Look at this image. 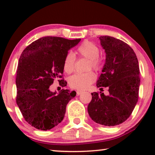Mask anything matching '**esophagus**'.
Segmentation results:
<instances>
[{
    "label": "esophagus",
    "instance_id": "obj_1",
    "mask_svg": "<svg viewBox=\"0 0 155 155\" xmlns=\"http://www.w3.org/2000/svg\"><path fill=\"white\" fill-rule=\"evenodd\" d=\"M76 92H77V95H80L82 94V91H80V90H78Z\"/></svg>",
    "mask_w": 155,
    "mask_h": 155
}]
</instances>
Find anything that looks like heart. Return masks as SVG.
Returning a JSON list of instances; mask_svg holds the SVG:
<instances>
[{
  "instance_id": "heart-1",
  "label": "heart",
  "mask_w": 155,
  "mask_h": 155,
  "mask_svg": "<svg viewBox=\"0 0 155 155\" xmlns=\"http://www.w3.org/2000/svg\"><path fill=\"white\" fill-rule=\"evenodd\" d=\"M78 54L80 56L89 59L90 67L95 71H99L103 66L102 60L99 58L100 53L99 48L96 44L90 41H84L77 48ZM75 57L73 53H68L63 61V69L67 73H71L74 70ZM96 76L93 72L86 73L74 74L68 79V83L71 87L75 90H84L94 82Z\"/></svg>"
}]
</instances>
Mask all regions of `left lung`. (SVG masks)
<instances>
[{
	"label": "left lung",
	"mask_w": 155,
	"mask_h": 155,
	"mask_svg": "<svg viewBox=\"0 0 155 155\" xmlns=\"http://www.w3.org/2000/svg\"><path fill=\"white\" fill-rule=\"evenodd\" d=\"M99 40L106 61L97 86L108 87L109 94L92 93L87 111L97 124L114 126L128 119L137 102L140 84L138 61L133 48L121 40L109 36H102Z\"/></svg>",
	"instance_id": "obj_1"
}]
</instances>
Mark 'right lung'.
I'll return each mask as SVG.
<instances>
[{
  "mask_svg": "<svg viewBox=\"0 0 155 155\" xmlns=\"http://www.w3.org/2000/svg\"><path fill=\"white\" fill-rule=\"evenodd\" d=\"M80 39L70 40L44 37L33 41L19 59L16 76V102L25 120L35 128L50 130L62 121L68 103L75 91L63 90L57 94L49 90L55 79L62 78L63 61L68 51ZM60 85L67 82L58 80Z\"/></svg>",
  "mask_w": 155,
  "mask_h": 155,
  "instance_id": "obj_1",
  "label": "right lung"
}]
</instances>
